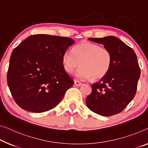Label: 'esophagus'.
Returning a JSON list of instances; mask_svg holds the SVG:
<instances>
[{"mask_svg": "<svg viewBox=\"0 0 148 148\" xmlns=\"http://www.w3.org/2000/svg\"><path fill=\"white\" fill-rule=\"evenodd\" d=\"M74 84H75V85L76 86H81V85H83V84H82V83H81V82H79V81H75Z\"/></svg>", "mask_w": 148, "mask_h": 148, "instance_id": "34e87169", "label": "esophagus"}]
</instances>
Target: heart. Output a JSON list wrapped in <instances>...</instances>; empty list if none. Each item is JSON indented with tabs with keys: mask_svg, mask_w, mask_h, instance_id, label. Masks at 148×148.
I'll use <instances>...</instances> for the list:
<instances>
[{
	"mask_svg": "<svg viewBox=\"0 0 148 148\" xmlns=\"http://www.w3.org/2000/svg\"><path fill=\"white\" fill-rule=\"evenodd\" d=\"M112 54L108 49L93 43L83 42L63 54L65 71L72 73L80 65L75 76L79 80L102 79L108 73L112 64Z\"/></svg>",
	"mask_w": 148,
	"mask_h": 148,
	"instance_id": "obj_1",
	"label": "heart"
}]
</instances>
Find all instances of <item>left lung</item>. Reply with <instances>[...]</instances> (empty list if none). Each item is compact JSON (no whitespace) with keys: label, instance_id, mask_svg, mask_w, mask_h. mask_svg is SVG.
Segmentation results:
<instances>
[{"label":"left lung","instance_id":"obj_1","mask_svg":"<svg viewBox=\"0 0 148 148\" xmlns=\"http://www.w3.org/2000/svg\"><path fill=\"white\" fill-rule=\"evenodd\" d=\"M104 45L112 54V64L108 73L92 85V92L86 99L90 110L103 116L122 112L134 99L140 69L134 51L114 36L88 38Z\"/></svg>","mask_w":148,"mask_h":148}]
</instances>
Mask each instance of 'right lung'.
I'll return each mask as SVG.
<instances>
[{
	"mask_svg": "<svg viewBox=\"0 0 148 148\" xmlns=\"http://www.w3.org/2000/svg\"><path fill=\"white\" fill-rule=\"evenodd\" d=\"M74 44L69 38L38 34L29 36L14 49L7 83L20 107L40 113L60 103L74 83L62 64L63 53Z\"/></svg>",
	"mask_w": 148,
	"mask_h": 148,
	"instance_id": "1",
	"label": "right lung"
}]
</instances>
